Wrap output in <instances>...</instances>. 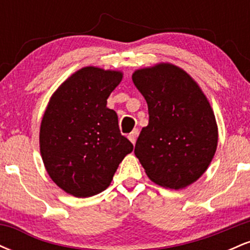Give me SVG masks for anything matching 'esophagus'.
I'll use <instances>...</instances> for the list:
<instances>
[{"label":"esophagus","mask_w":250,"mask_h":250,"mask_svg":"<svg viewBox=\"0 0 250 250\" xmlns=\"http://www.w3.org/2000/svg\"><path fill=\"white\" fill-rule=\"evenodd\" d=\"M139 133H140L139 129H134V130L128 135V139L130 140V142L133 143V145H135V142H136V139H137V136H139Z\"/></svg>","instance_id":"34e87169"}]
</instances>
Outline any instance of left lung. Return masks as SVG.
I'll use <instances>...</instances> for the list:
<instances>
[{"label":"left lung","instance_id":"1","mask_svg":"<svg viewBox=\"0 0 250 250\" xmlns=\"http://www.w3.org/2000/svg\"><path fill=\"white\" fill-rule=\"evenodd\" d=\"M148 104L149 122L134 153L151 181L181 189L207 170L217 146V125L210 104L186 71L159 64L133 74Z\"/></svg>","mask_w":250,"mask_h":250}]
</instances>
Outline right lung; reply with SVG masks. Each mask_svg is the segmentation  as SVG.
<instances>
[{
	"label": "right lung",
	"mask_w": 250,
	"mask_h": 250,
	"mask_svg": "<svg viewBox=\"0 0 250 250\" xmlns=\"http://www.w3.org/2000/svg\"><path fill=\"white\" fill-rule=\"evenodd\" d=\"M122 80L120 71L85 67L56 90L42 119L40 149L51 180L76 197L110 185L117 167L133 151L120 133L107 99Z\"/></svg>",
	"instance_id": "1"
}]
</instances>
